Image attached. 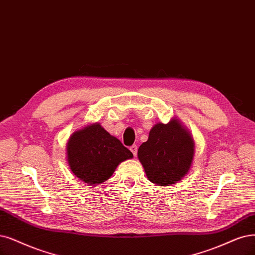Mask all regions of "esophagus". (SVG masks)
<instances>
[{
	"label": "esophagus",
	"mask_w": 255,
	"mask_h": 255,
	"mask_svg": "<svg viewBox=\"0 0 255 255\" xmlns=\"http://www.w3.org/2000/svg\"><path fill=\"white\" fill-rule=\"evenodd\" d=\"M130 151L132 152V154L135 156L136 153H137V146L136 145H132L130 147Z\"/></svg>",
	"instance_id": "obj_1"
}]
</instances>
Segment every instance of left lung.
I'll use <instances>...</instances> for the list:
<instances>
[{"instance_id": "1", "label": "left lung", "mask_w": 255, "mask_h": 255, "mask_svg": "<svg viewBox=\"0 0 255 255\" xmlns=\"http://www.w3.org/2000/svg\"><path fill=\"white\" fill-rule=\"evenodd\" d=\"M194 150L190 131L174 117L167 124L158 122L153 125L148 139L137 150V157L150 182L171 186L189 172Z\"/></svg>"}]
</instances>
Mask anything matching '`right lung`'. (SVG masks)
I'll list each match as a JSON object with an SVG mask.
<instances>
[{"mask_svg":"<svg viewBox=\"0 0 255 255\" xmlns=\"http://www.w3.org/2000/svg\"><path fill=\"white\" fill-rule=\"evenodd\" d=\"M66 151L71 172L91 186L106 182L122 162L133 157L132 152L100 123H90L75 130L66 145Z\"/></svg>","mask_w":255,"mask_h":255,"instance_id":"obj_1","label":"right lung"}]
</instances>
